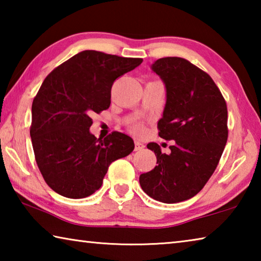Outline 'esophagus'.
Returning a JSON list of instances; mask_svg holds the SVG:
<instances>
[{"mask_svg": "<svg viewBox=\"0 0 261 261\" xmlns=\"http://www.w3.org/2000/svg\"><path fill=\"white\" fill-rule=\"evenodd\" d=\"M144 148H145V145L143 143H140V141H136V143H135L136 151H143Z\"/></svg>", "mask_w": 261, "mask_h": 261, "instance_id": "obj_1", "label": "esophagus"}]
</instances>
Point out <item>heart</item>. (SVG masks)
<instances>
[{
	"label": "heart",
	"mask_w": 261,
	"mask_h": 261,
	"mask_svg": "<svg viewBox=\"0 0 261 261\" xmlns=\"http://www.w3.org/2000/svg\"><path fill=\"white\" fill-rule=\"evenodd\" d=\"M131 130H132V132H135V134H137V135L143 134V132H144V124L141 122H136L135 124L131 126Z\"/></svg>",
	"instance_id": "1"
}]
</instances>
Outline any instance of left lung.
Here are the masks:
<instances>
[{"instance_id":"1","label":"left lung","mask_w":261,"mask_h":261,"mask_svg":"<svg viewBox=\"0 0 261 261\" xmlns=\"http://www.w3.org/2000/svg\"><path fill=\"white\" fill-rule=\"evenodd\" d=\"M152 69L167 88L159 136L174 145L170 154L156 143L147 145L158 166L141 174L139 183L153 199L175 204L200 192L218 167L228 139L227 103L210 74L188 60L162 57Z\"/></svg>"}]
</instances>
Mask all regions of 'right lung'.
Listing matches in <instances>:
<instances>
[{"instance_id":"add662e5","label":"right lung","mask_w":261,"mask_h":261,"mask_svg":"<svg viewBox=\"0 0 261 261\" xmlns=\"http://www.w3.org/2000/svg\"><path fill=\"white\" fill-rule=\"evenodd\" d=\"M141 62L84 50L45 78L33 99L30 135L43 179L61 196H91L112 162L134 151V140L122 132L103 139L91 135V115L109 108L114 82Z\"/></svg>"}]
</instances>
